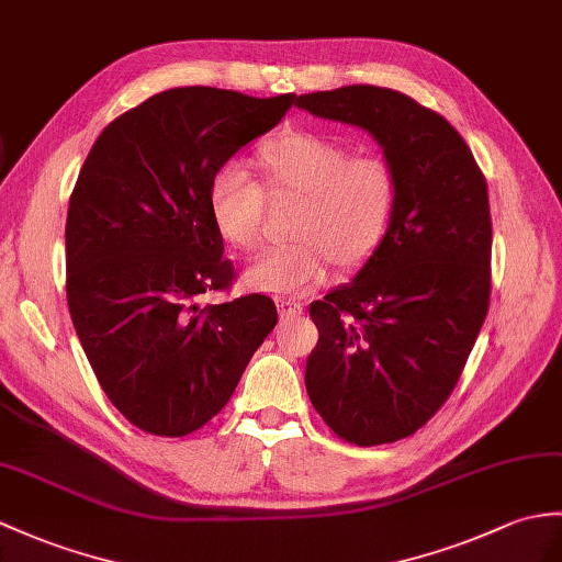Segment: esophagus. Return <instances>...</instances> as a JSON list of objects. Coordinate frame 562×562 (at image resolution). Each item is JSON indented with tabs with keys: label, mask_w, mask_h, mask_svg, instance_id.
<instances>
[{
	"label": "esophagus",
	"mask_w": 562,
	"mask_h": 562,
	"mask_svg": "<svg viewBox=\"0 0 562 562\" xmlns=\"http://www.w3.org/2000/svg\"><path fill=\"white\" fill-rule=\"evenodd\" d=\"M278 311H280L282 318H296V316H302L304 304L296 302V299L282 296V299H278Z\"/></svg>",
	"instance_id": "1"
}]
</instances>
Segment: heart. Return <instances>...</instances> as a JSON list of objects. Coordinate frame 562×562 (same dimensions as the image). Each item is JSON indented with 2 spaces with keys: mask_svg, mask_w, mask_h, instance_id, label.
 <instances>
[{
  "mask_svg": "<svg viewBox=\"0 0 562 562\" xmlns=\"http://www.w3.org/2000/svg\"><path fill=\"white\" fill-rule=\"evenodd\" d=\"M254 160L270 201L299 203L290 227L296 241L246 270L256 290L304 296L328 280L333 263L357 272L383 249L400 205L397 169L383 155H351L345 143L318 132H286L260 143ZM207 211L229 246L246 254L258 249L266 201L244 169H217Z\"/></svg>",
  "mask_w": 562,
  "mask_h": 562,
  "instance_id": "heart-1",
  "label": "heart"
}]
</instances>
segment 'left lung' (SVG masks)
<instances>
[{
  "instance_id": "obj_1",
  "label": "left lung",
  "mask_w": 562,
  "mask_h": 562,
  "mask_svg": "<svg viewBox=\"0 0 562 562\" xmlns=\"http://www.w3.org/2000/svg\"><path fill=\"white\" fill-rule=\"evenodd\" d=\"M296 108L355 124L400 177L383 249L313 302L311 404L337 436L369 448L416 434L458 385L491 296L488 189L446 116L393 88L345 86Z\"/></svg>"
}]
</instances>
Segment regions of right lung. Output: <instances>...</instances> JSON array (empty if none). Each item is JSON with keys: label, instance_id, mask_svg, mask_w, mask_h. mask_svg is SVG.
<instances>
[{"label": "right lung", "instance_id": "obj_1", "mask_svg": "<svg viewBox=\"0 0 562 562\" xmlns=\"http://www.w3.org/2000/svg\"><path fill=\"white\" fill-rule=\"evenodd\" d=\"M292 102L162 90L102 128L76 179L64 232L69 313L104 395L146 434L181 438L211 422L276 328L266 294L201 306L234 280L207 187Z\"/></svg>", "mask_w": 562, "mask_h": 562}]
</instances>
